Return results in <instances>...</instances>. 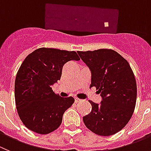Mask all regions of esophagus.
I'll use <instances>...</instances> for the list:
<instances>
[{
    "instance_id": "obj_1",
    "label": "esophagus",
    "mask_w": 151,
    "mask_h": 151,
    "mask_svg": "<svg viewBox=\"0 0 151 151\" xmlns=\"http://www.w3.org/2000/svg\"><path fill=\"white\" fill-rule=\"evenodd\" d=\"M74 100H75V102H79V101H81V99H78V98H77V97L74 98Z\"/></svg>"
}]
</instances>
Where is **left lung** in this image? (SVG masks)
<instances>
[{"instance_id": "left-lung-1", "label": "left lung", "mask_w": 151, "mask_h": 151, "mask_svg": "<svg viewBox=\"0 0 151 151\" xmlns=\"http://www.w3.org/2000/svg\"><path fill=\"white\" fill-rule=\"evenodd\" d=\"M91 71L90 87L99 89L101 101L92 104L83 123L92 132L102 136L116 134L131 119L135 107L137 86L129 64L113 50L78 51Z\"/></svg>"}]
</instances>
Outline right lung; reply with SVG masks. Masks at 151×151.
Wrapping results in <instances>:
<instances>
[{"label":"right lung","instance_id":"right-lung-1","mask_svg":"<svg viewBox=\"0 0 151 151\" xmlns=\"http://www.w3.org/2000/svg\"><path fill=\"white\" fill-rule=\"evenodd\" d=\"M71 60H80L74 51L43 47L23 61L15 81V100L19 116L28 129L44 135L61 125L74 99L60 97L52 86L60 80L64 65Z\"/></svg>","mask_w":151,"mask_h":151}]
</instances>
